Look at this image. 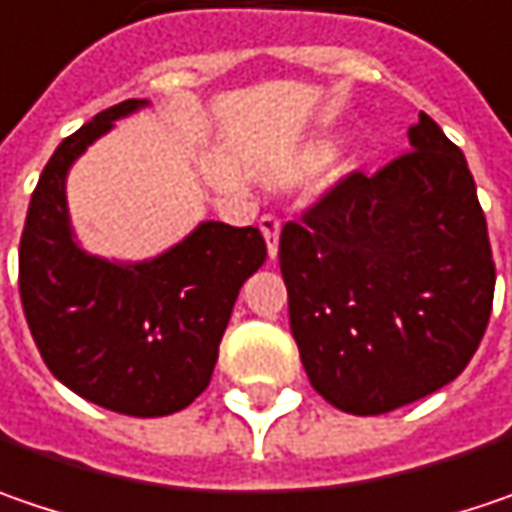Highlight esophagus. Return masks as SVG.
Segmentation results:
<instances>
[{"label":"esophagus","instance_id":"1","mask_svg":"<svg viewBox=\"0 0 512 512\" xmlns=\"http://www.w3.org/2000/svg\"><path fill=\"white\" fill-rule=\"evenodd\" d=\"M260 231L266 237V246H269V257H278V237H281V220L272 217V214H263L260 217Z\"/></svg>","mask_w":512,"mask_h":512}]
</instances>
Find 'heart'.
Returning a JSON list of instances; mask_svg holds the SVG:
<instances>
[{
	"label": "heart",
	"mask_w": 512,
	"mask_h": 512,
	"mask_svg": "<svg viewBox=\"0 0 512 512\" xmlns=\"http://www.w3.org/2000/svg\"><path fill=\"white\" fill-rule=\"evenodd\" d=\"M333 156H336V141H330V138H321V141L310 144V147L304 150V156H301V165L318 167V165H324V162H330Z\"/></svg>",
	"instance_id": "1"
}]
</instances>
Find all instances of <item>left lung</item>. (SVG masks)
Listing matches in <instances>:
<instances>
[{
	"instance_id": "left-lung-1",
	"label": "left lung",
	"mask_w": 512,
	"mask_h": 512,
	"mask_svg": "<svg viewBox=\"0 0 512 512\" xmlns=\"http://www.w3.org/2000/svg\"><path fill=\"white\" fill-rule=\"evenodd\" d=\"M411 150L350 173L281 231L289 327L318 394L385 414L464 371L493 310L496 263L464 153L420 112Z\"/></svg>"
}]
</instances>
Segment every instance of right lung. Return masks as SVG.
Masks as SVG:
<instances>
[{
	"label": "right lung",
	"instance_id": "obj_1",
	"mask_svg": "<svg viewBox=\"0 0 512 512\" xmlns=\"http://www.w3.org/2000/svg\"><path fill=\"white\" fill-rule=\"evenodd\" d=\"M147 101H121L66 138L31 194L19 298L48 371L83 400L165 417L208 388L240 286L266 260L255 226L205 220L153 260L118 263L77 246L66 205L75 159Z\"/></svg>",
	"mask_w": 512,
	"mask_h": 512
}]
</instances>
